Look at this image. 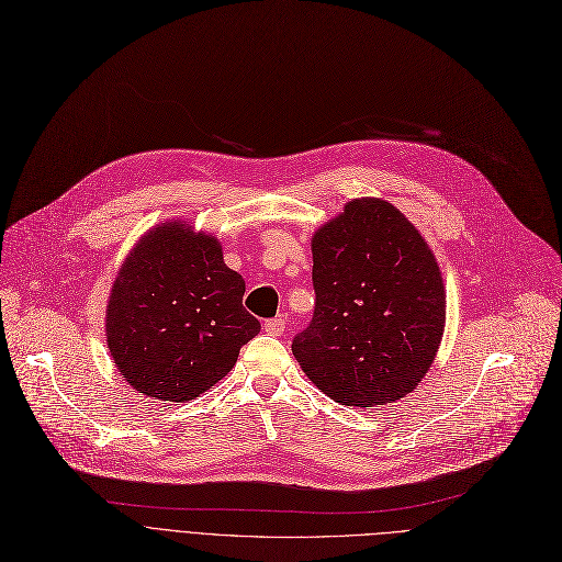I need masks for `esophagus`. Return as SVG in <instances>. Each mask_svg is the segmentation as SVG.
Returning <instances> with one entry per match:
<instances>
[{
	"label": "esophagus",
	"mask_w": 562,
	"mask_h": 562,
	"mask_svg": "<svg viewBox=\"0 0 562 562\" xmlns=\"http://www.w3.org/2000/svg\"><path fill=\"white\" fill-rule=\"evenodd\" d=\"M285 330V319L283 317H274V319H268L266 322V333L270 335H283Z\"/></svg>",
	"instance_id": "obj_1"
}]
</instances>
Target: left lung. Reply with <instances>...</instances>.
I'll list each match as a JSON object with an SVG mask.
<instances>
[{"label": "left lung", "instance_id": "left-lung-1", "mask_svg": "<svg viewBox=\"0 0 562 562\" xmlns=\"http://www.w3.org/2000/svg\"><path fill=\"white\" fill-rule=\"evenodd\" d=\"M315 313L292 339L306 375L333 401L373 407L414 392L446 324L439 266L405 215L353 200L313 238Z\"/></svg>", "mask_w": 562, "mask_h": 562}]
</instances>
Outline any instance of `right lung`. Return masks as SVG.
<instances>
[{
  "label": "right lung",
  "instance_id": "1",
  "mask_svg": "<svg viewBox=\"0 0 562 562\" xmlns=\"http://www.w3.org/2000/svg\"><path fill=\"white\" fill-rule=\"evenodd\" d=\"M245 281L215 238L153 229L123 263L108 304V347L139 394L184 403L225 378L261 330L243 308Z\"/></svg>",
  "mask_w": 562,
  "mask_h": 562
}]
</instances>
